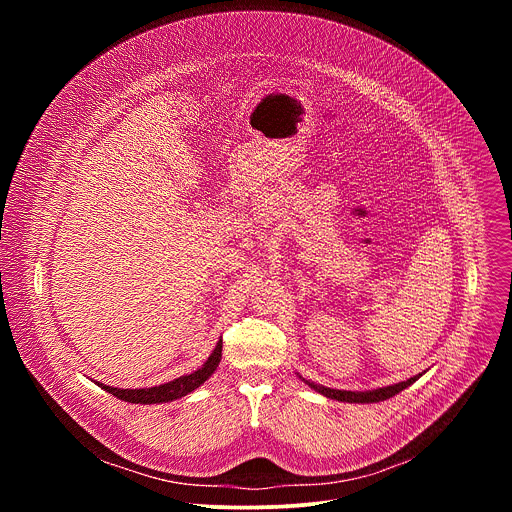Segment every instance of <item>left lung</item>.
Returning <instances> with one entry per match:
<instances>
[{
	"label": "left lung",
	"instance_id": "left-lung-1",
	"mask_svg": "<svg viewBox=\"0 0 512 512\" xmlns=\"http://www.w3.org/2000/svg\"><path fill=\"white\" fill-rule=\"evenodd\" d=\"M421 375H415V377H411L407 381H401V383H395V385H389V387H379V389H373V391H340V389H330V387L318 385L314 381H306L304 377H300V379L310 389H314L316 393H320V395H324L328 399H334V401H342V403H379V401H387V399L395 397L397 393H401L403 389L413 385Z\"/></svg>",
	"mask_w": 512,
	"mask_h": 512
}]
</instances>
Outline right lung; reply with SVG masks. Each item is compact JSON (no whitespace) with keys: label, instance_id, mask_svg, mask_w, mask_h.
I'll use <instances>...</instances> for the list:
<instances>
[{"label":"right lung","instance_id":"1","mask_svg":"<svg viewBox=\"0 0 512 512\" xmlns=\"http://www.w3.org/2000/svg\"><path fill=\"white\" fill-rule=\"evenodd\" d=\"M223 356V338L216 342L214 350L210 352V356L206 358V362L202 367L190 375L178 377L170 383L158 385V387H148V389H119V387H109L97 381V385L101 389H105L107 393H111L113 397L127 401V403H139V405H154V403H170L176 401L180 397H186L188 393H192L194 389H198L204 381H208L212 377V373L216 371L218 362H221Z\"/></svg>","mask_w":512,"mask_h":512}]
</instances>
